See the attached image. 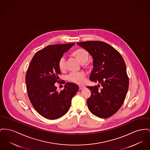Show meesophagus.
<instances>
[{"instance_id":"obj_1","label":"esophagus","mask_w":150,"mask_h":150,"mask_svg":"<svg viewBox=\"0 0 150 150\" xmlns=\"http://www.w3.org/2000/svg\"><path fill=\"white\" fill-rule=\"evenodd\" d=\"M84 88H85L84 86H79L80 90H81V89H84Z\"/></svg>"}]
</instances>
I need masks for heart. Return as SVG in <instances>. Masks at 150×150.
I'll return each mask as SVG.
<instances>
[{"mask_svg": "<svg viewBox=\"0 0 150 150\" xmlns=\"http://www.w3.org/2000/svg\"><path fill=\"white\" fill-rule=\"evenodd\" d=\"M72 54L74 56H75L81 63L84 64H87V61L89 59V53L87 50L83 48H79L75 50ZM58 66L61 71L66 70V58L65 56L63 55L59 58ZM86 76V74L84 72H72L67 76V79L72 83L81 84L84 83Z\"/></svg>", "mask_w": 150, "mask_h": 150, "instance_id": "obj_1", "label": "heart"}]
</instances>
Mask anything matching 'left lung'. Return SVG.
I'll use <instances>...</instances> for the list:
<instances>
[{"label": "left lung", "mask_w": 150, "mask_h": 150, "mask_svg": "<svg viewBox=\"0 0 150 150\" xmlns=\"http://www.w3.org/2000/svg\"><path fill=\"white\" fill-rule=\"evenodd\" d=\"M77 44L88 51L93 58V69L89 79L99 84L88 86L91 96L87 99L93 115L106 118L115 115L122 105L129 88V80L122 57L104 42L88 41Z\"/></svg>", "instance_id": "obj_1"}]
</instances>
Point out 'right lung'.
Segmentation results:
<instances>
[{"label": "right lung", "instance_id": "obj_1", "mask_svg": "<svg viewBox=\"0 0 150 150\" xmlns=\"http://www.w3.org/2000/svg\"><path fill=\"white\" fill-rule=\"evenodd\" d=\"M74 44L49 45L35 53L28 67L25 75L28 97L35 110L46 118L55 120L65 115L79 90L72 83H66L60 92L55 86L59 81V58Z\"/></svg>", "mask_w": 150, "mask_h": 150}]
</instances>
